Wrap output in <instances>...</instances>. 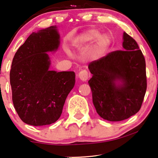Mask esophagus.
<instances>
[{"instance_id":"34e87169","label":"esophagus","mask_w":158,"mask_h":158,"mask_svg":"<svg viewBox=\"0 0 158 158\" xmlns=\"http://www.w3.org/2000/svg\"><path fill=\"white\" fill-rule=\"evenodd\" d=\"M78 77L82 81H86L88 80V74L87 70H81V72L78 73Z\"/></svg>"}]
</instances>
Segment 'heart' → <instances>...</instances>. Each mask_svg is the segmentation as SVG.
<instances>
[{"instance_id": "b5f03b06", "label": "heart", "mask_w": 158, "mask_h": 158, "mask_svg": "<svg viewBox=\"0 0 158 158\" xmlns=\"http://www.w3.org/2000/svg\"><path fill=\"white\" fill-rule=\"evenodd\" d=\"M96 40L94 47V52L99 55L106 50L111 43V36L108 34H100L97 29L86 30L79 34L74 40V45L77 48H81L91 44Z\"/></svg>"}]
</instances>
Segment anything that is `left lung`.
<instances>
[{
	"label": "left lung",
	"mask_w": 158,
	"mask_h": 158,
	"mask_svg": "<svg viewBox=\"0 0 158 158\" xmlns=\"http://www.w3.org/2000/svg\"><path fill=\"white\" fill-rule=\"evenodd\" d=\"M124 50L111 52L88 64L93 103L103 119L119 122L139 111L147 90L146 63L134 39L124 32Z\"/></svg>",
	"instance_id": "1"
}]
</instances>
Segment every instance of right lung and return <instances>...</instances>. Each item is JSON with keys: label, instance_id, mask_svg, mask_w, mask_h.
Instances as JSON below:
<instances>
[{"label": "right lung", "instance_id": "1", "mask_svg": "<svg viewBox=\"0 0 158 158\" xmlns=\"http://www.w3.org/2000/svg\"><path fill=\"white\" fill-rule=\"evenodd\" d=\"M57 27L33 32L18 49L12 61L10 83L14 108L21 120L32 126L55 123L75 85L73 71L49 70V52L57 50Z\"/></svg>", "mask_w": 158, "mask_h": 158}]
</instances>
